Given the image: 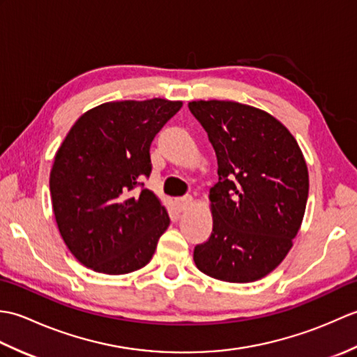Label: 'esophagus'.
<instances>
[{
  "instance_id": "obj_1",
  "label": "esophagus",
  "mask_w": 357,
  "mask_h": 357,
  "mask_svg": "<svg viewBox=\"0 0 357 357\" xmlns=\"http://www.w3.org/2000/svg\"><path fill=\"white\" fill-rule=\"evenodd\" d=\"M192 202H193V198H192V196H184V198H179V199L176 201L178 210H179V211H184V210H187L188 207L192 206Z\"/></svg>"
}]
</instances>
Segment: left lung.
<instances>
[{
  "mask_svg": "<svg viewBox=\"0 0 357 357\" xmlns=\"http://www.w3.org/2000/svg\"><path fill=\"white\" fill-rule=\"evenodd\" d=\"M216 151L219 181L210 188L213 231L195 247L204 275L255 282L293 247L308 198V169L290 130L265 110L236 101H190Z\"/></svg>",
  "mask_w": 357,
  "mask_h": 357,
  "instance_id": "8db88e82",
  "label": "left lung"
}]
</instances>
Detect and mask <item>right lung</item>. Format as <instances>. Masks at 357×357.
Segmentation results:
<instances>
[{
	"mask_svg": "<svg viewBox=\"0 0 357 357\" xmlns=\"http://www.w3.org/2000/svg\"><path fill=\"white\" fill-rule=\"evenodd\" d=\"M181 107L162 98L104 102L82 113L59 146L50 170L53 215L84 267L127 275L153 257L170 218L153 192L138 187L151 172V141Z\"/></svg>",
	"mask_w": 357,
	"mask_h": 357,
	"instance_id": "right-lung-1",
	"label": "right lung"
}]
</instances>
